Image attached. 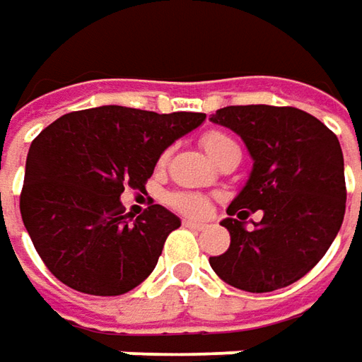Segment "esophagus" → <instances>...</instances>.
<instances>
[{"mask_svg": "<svg viewBox=\"0 0 362 362\" xmlns=\"http://www.w3.org/2000/svg\"><path fill=\"white\" fill-rule=\"evenodd\" d=\"M183 226L191 228V230H203L205 228L202 221H193V219H183Z\"/></svg>", "mask_w": 362, "mask_h": 362, "instance_id": "34e87169", "label": "esophagus"}]
</instances>
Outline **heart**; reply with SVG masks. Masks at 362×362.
I'll return each instance as SVG.
<instances>
[{
    "mask_svg": "<svg viewBox=\"0 0 362 362\" xmlns=\"http://www.w3.org/2000/svg\"><path fill=\"white\" fill-rule=\"evenodd\" d=\"M202 145L203 148L207 151V155L217 163V160L221 159V157L230 151V148H235L238 143L231 139L230 134H226V132L209 131L202 136ZM165 157H167V155H163V159L160 160H165ZM167 202H169V205H171L173 209L185 214V216L199 217L207 211V199H205L203 195H199V193H191V191L171 193V195L167 197Z\"/></svg>",
    "mask_w": 362,
    "mask_h": 362,
    "instance_id": "heart-1",
    "label": "heart"
}]
</instances>
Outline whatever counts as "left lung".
Wrapping results in <instances>:
<instances>
[{"instance_id": "8db88e82", "label": "left lung", "mask_w": 362, "mask_h": 362, "mask_svg": "<svg viewBox=\"0 0 362 362\" xmlns=\"http://www.w3.org/2000/svg\"><path fill=\"white\" fill-rule=\"evenodd\" d=\"M214 122L243 139L254 169L221 221L231 235L209 264L226 284L272 292L294 284L322 259L346 209L344 160L337 134L294 106H226ZM259 211L252 230L245 219ZM236 217L233 218V216Z\"/></svg>"}]
</instances>
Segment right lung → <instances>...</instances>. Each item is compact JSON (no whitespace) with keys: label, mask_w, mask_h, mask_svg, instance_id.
Returning <instances> with one entry per match:
<instances>
[{"label":"right lung","mask_w":362,"mask_h":362,"mask_svg":"<svg viewBox=\"0 0 362 362\" xmlns=\"http://www.w3.org/2000/svg\"><path fill=\"white\" fill-rule=\"evenodd\" d=\"M203 120V112L98 106L68 112L35 136L20 211L35 252L62 284L120 296L151 276L181 221L157 203L132 221L120 193L145 191L160 153Z\"/></svg>","instance_id":"right-lung-1"}]
</instances>
